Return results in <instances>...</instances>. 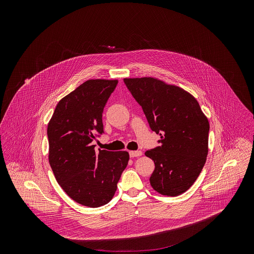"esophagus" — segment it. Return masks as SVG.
<instances>
[{"label": "esophagus", "instance_id": "34e87169", "mask_svg": "<svg viewBox=\"0 0 254 254\" xmlns=\"http://www.w3.org/2000/svg\"><path fill=\"white\" fill-rule=\"evenodd\" d=\"M129 154H130V157H137V156H141L143 154V152L141 150H132V151H129Z\"/></svg>", "mask_w": 254, "mask_h": 254}]
</instances>
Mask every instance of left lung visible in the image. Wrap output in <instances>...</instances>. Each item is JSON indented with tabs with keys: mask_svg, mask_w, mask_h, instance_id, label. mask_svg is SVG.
I'll return each instance as SVG.
<instances>
[{
	"mask_svg": "<svg viewBox=\"0 0 254 254\" xmlns=\"http://www.w3.org/2000/svg\"><path fill=\"white\" fill-rule=\"evenodd\" d=\"M159 145L145 151L155 168L149 182L161 194L185 192L200 174L208 152L209 123L197 101L181 88L154 78H126Z\"/></svg>",
	"mask_w": 254,
	"mask_h": 254,
	"instance_id": "8db88e82",
	"label": "left lung"
}]
</instances>
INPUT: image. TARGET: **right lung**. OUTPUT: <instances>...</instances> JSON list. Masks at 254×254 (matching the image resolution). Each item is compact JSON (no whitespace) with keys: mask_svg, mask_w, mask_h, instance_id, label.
I'll list each match as a JSON object with an SVG mask.
<instances>
[{"mask_svg":"<svg viewBox=\"0 0 254 254\" xmlns=\"http://www.w3.org/2000/svg\"><path fill=\"white\" fill-rule=\"evenodd\" d=\"M117 80H88L61 100L48 125L49 161L63 190L76 202L99 207L114 195L129 160L127 151H96L103 112Z\"/></svg>","mask_w":254,"mask_h":254,"instance_id":"obj_1","label":"right lung"}]
</instances>
